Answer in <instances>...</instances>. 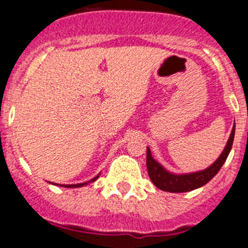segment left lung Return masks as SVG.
Instances as JSON below:
<instances>
[{
    "mask_svg": "<svg viewBox=\"0 0 248 248\" xmlns=\"http://www.w3.org/2000/svg\"><path fill=\"white\" fill-rule=\"evenodd\" d=\"M233 137H235V124H233L229 140H227L220 157L204 170L186 174H174L167 170L160 163H158L152 157L151 149L147 148V170H148V175L152 183L160 190L169 191V193H185V191H191L194 189L200 188L207 182H210L217 174L220 168L224 166L225 160L232 148Z\"/></svg>",
    "mask_w": 248,
    "mask_h": 248,
    "instance_id": "1",
    "label": "left lung"
}]
</instances>
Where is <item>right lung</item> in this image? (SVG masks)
I'll use <instances>...</instances> for the list:
<instances>
[{"label":"right lung","instance_id":"1","mask_svg":"<svg viewBox=\"0 0 248 248\" xmlns=\"http://www.w3.org/2000/svg\"><path fill=\"white\" fill-rule=\"evenodd\" d=\"M97 178H99V175H96V177H95V178H93V179H91V180H89V182H86V183H80V184H69V185L62 184V186H64V188H80V186H84V185H88L89 183H93V182H95V180H96ZM55 185H58V184H55Z\"/></svg>","mask_w":248,"mask_h":248}]
</instances>
